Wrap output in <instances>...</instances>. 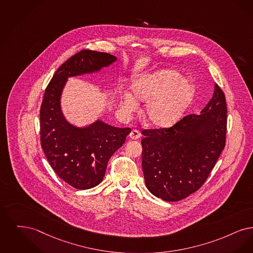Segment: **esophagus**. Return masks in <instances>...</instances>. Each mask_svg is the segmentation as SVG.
I'll list each match as a JSON object with an SVG mask.
<instances>
[{"label": "esophagus", "mask_w": 253, "mask_h": 253, "mask_svg": "<svg viewBox=\"0 0 253 253\" xmlns=\"http://www.w3.org/2000/svg\"><path fill=\"white\" fill-rule=\"evenodd\" d=\"M141 137V133L139 132V130H137V129H133L131 132H130V134H129V138L132 139V140H137V139H139Z\"/></svg>", "instance_id": "1"}]
</instances>
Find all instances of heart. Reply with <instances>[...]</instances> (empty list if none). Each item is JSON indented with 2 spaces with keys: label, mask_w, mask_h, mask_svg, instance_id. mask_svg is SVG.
<instances>
[{
  "label": "heart",
  "mask_w": 253,
  "mask_h": 253,
  "mask_svg": "<svg viewBox=\"0 0 253 253\" xmlns=\"http://www.w3.org/2000/svg\"><path fill=\"white\" fill-rule=\"evenodd\" d=\"M130 93L126 92L120 107L126 113L138 108V101H147L143 118L155 127H167L176 123L195 94L193 83L173 70H160L137 78Z\"/></svg>",
  "instance_id": "1"
}]
</instances>
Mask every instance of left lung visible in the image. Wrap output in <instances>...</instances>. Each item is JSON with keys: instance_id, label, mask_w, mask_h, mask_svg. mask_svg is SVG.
I'll use <instances>...</instances> for the list:
<instances>
[{"instance_id": "1", "label": "left lung", "mask_w": 253, "mask_h": 253, "mask_svg": "<svg viewBox=\"0 0 253 253\" xmlns=\"http://www.w3.org/2000/svg\"><path fill=\"white\" fill-rule=\"evenodd\" d=\"M226 132V99L217 84L200 114L187 115L169 128L143 130L142 165L150 193L178 201L198 191L225 147Z\"/></svg>"}]
</instances>
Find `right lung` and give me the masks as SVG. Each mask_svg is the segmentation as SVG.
<instances>
[{
	"instance_id": "1",
	"label": "right lung",
	"mask_w": 253,
	"mask_h": 253,
	"mask_svg": "<svg viewBox=\"0 0 253 253\" xmlns=\"http://www.w3.org/2000/svg\"><path fill=\"white\" fill-rule=\"evenodd\" d=\"M116 60L108 53L82 50L56 70L45 89L40 112L42 147L56 175L76 189L86 190L101 183L110 157L131 129L100 120L76 126L61 110V94L69 77L98 73Z\"/></svg>"
}]
</instances>
